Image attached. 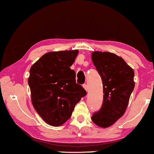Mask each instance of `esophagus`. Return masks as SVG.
<instances>
[{"label":"esophagus","instance_id":"obj_1","mask_svg":"<svg viewBox=\"0 0 154 154\" xmlns=\"http://www.w3.org/2000/svg\"><path fill=\"white\" fill-rule=\"evenodd\" d=\"M83 88H84V89L86 91H88V85H86V84H84V85H83Z\"/></svg>","mask_w":154,"mask_h":154}]
</instances>
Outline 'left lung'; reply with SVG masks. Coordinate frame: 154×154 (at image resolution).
I'll return each mask as SVG.
<instances>
[{"instance_id": "obj_1", "label": "left lung", "mask_w": 154, "mask_h": 154, "mask_svg": "<svg viewBox=\"0 0 154 154\" xmlns=\"http://www.w3.org/2000/svg\"><path fill=\"white\" fill-rule=\"evenodd\" d=\"M91 58L101 77L104 93L101 109L91 119L97 126L106 128L125 114L135 88V73L122 58L113 53L94 51Z\"/></svg>"}]
</instances>
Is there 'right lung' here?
<instances>
[{"instance_id":"obj_1","label":"right lung","mask_w":154,"mask_h":154,"mask_svg":"<svg viewBox=\"0 0 154 154\" xmlns=\"http://www.w3.org/2000/svg\"><path fill=\"white\" fill-rule=\"evenodd\" d=\"M78 53V50L46 53L29 69L28 84L32 103L51 126L66 122L76 104L87 94L76 83L75 72L70 69Z\"/></svg>"}]
</instances>
